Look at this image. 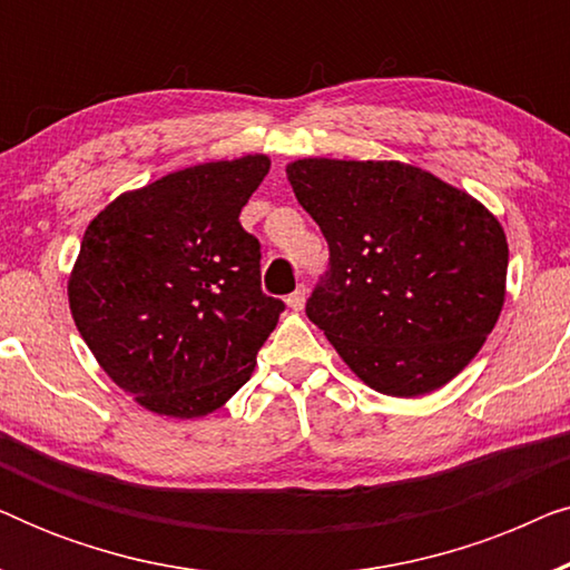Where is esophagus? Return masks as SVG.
Segmentation results:
<instances>
[{
    "label": "esophagus",
    "mask_w": 570,
    "mask_h": 570,
    "mask_svg": "<svg viewBox=\"0 0 570 570\" xmlns=\"http://www.w3.org/2000/svg\"><path fill=\"white\" fill-rule=\"evenodd\" d=\"M285 303H287V308H293V311H301L303 306H306V287L303 285H298L295 287V291L287 295L285 298Z\"/></svg>",
    "instance_id": "obj_1"
}]
</instances>
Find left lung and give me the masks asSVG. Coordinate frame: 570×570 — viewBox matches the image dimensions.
I'll use <instances>...</instances> for the list:
<instances>
[{
    "mask_svg": "<svg viewBox=\"0 0 570 570\" xmlns=\"http://www.w3.org/2000/svg\"><path fill=\"white\" fill-rule=\"evenodd\" d=\"M285 174L330 244L311 322L381 394L446 386L501 316L509 244L498 217L400 160L303 158Z\"/></svg>",
    "mask_w": 570,
    "mask_h": 570,
    "instance_id": "1",
    "label": "left lung"
}]
</instances>
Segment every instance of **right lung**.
Returning <instances> with one entry per match:
<instances>
[{
  "label": "right lung",
  "mask_w": 570,
  "mask_h": 570,
  "mask_svg": "<svg viewBox=\"0 0 570 570\" xmlns=\"http://www.w3.org/2000/svg\"><path fill=\"white\" fill-rule=\"evenodd\" d=\"M267 155L199 163L124 191L92 217L69 311L100 368L137 404L205 417L252 379L283 314L262 293L259 240L238 215Z\"/></svg>",
  "instance_id": "right-lung-1"
}]
</instances>
